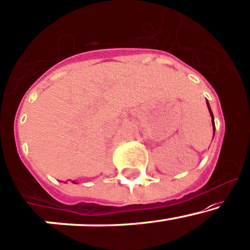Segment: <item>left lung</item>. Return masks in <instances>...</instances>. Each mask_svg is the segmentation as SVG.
<instances>
[{"label": "left lung", "instance_id": "8db88e82", "mask_svg": "<svg viewBox=\"0 0 250 250\" xmlns=\"http://www.w3.org/2000/svg\"><path fill=\"white\" fill-rule=\"evenodd\" d=\"M207 105H208V109H209V112H210V116H211V121H212V129H213V136H215V117H213V114H212V110H211L210 108V104L209 102L207 101ZM213 139V138H212Z\"/></svg>", "mask_w": 250, "mask_h": 250}]
</instances>
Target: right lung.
<instances>
[{
    "mask_svg": "<svg viewBox=\"0 0 250 250\" xmlns=\"http://www.w3.org/2000/svg\"><path fill=\"white\" fill-rule=\"evenodd\" d=\"M72 183H73V184H77V183L75 182V180H72Z\"/></svg>",
    "mask_w": 250,
    "mask_h": 250,
    "instance_id": "right-lung-1",
    "label": "right lung"
}]
</instances>
